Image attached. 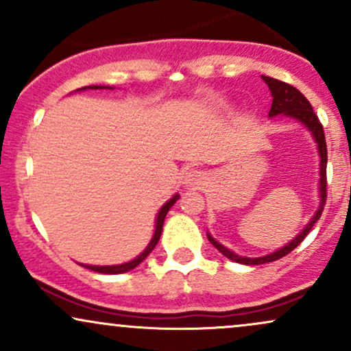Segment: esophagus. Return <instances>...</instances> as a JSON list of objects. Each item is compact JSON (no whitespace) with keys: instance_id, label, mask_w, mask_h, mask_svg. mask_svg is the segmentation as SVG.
<instances>
[{"instance_id":"34e87169","label":"esophagus","mask_w":351,"mask_h":351,"mask_svg":"<svg viewBox=\"0 0 351 351\" xmlns=\"http://www.w3.org/2000/svg\"><path fill=\"white\" fill-rule=\"evenodd\" d=\"M204 181H206V173L203 170H198V168H191L186 173V183L189 186H195V188H199L203 186Z\"/></svg>"}]
</instances>
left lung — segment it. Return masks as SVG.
Returning a JSON list of instances; mask_svg holds the SVG:
<instances>
[{"label": "left lung", "mask_w": 351, "mask_h": 351, "mask_svg": "<svg viewBox=\"0 0 351 351\" xmlns=\"http://www.w3.org/2000/svg\"><path fill=\"white\" fill-rule=\"evenodd\" d=\"M263 79H264V82L269 86V88H271L272 97H274L272 107H271V110H269V115L274 117V115L284 114V115L293 117V119L300 120L302 123L307 125V127L310 128V132H312L313 136H315V142L318 143V152H320V158H322L320 160V176H322L320 178V196H322V201H320V208H318L315 216L312 217V221L307 224V228H305L304 231H302L300 234L292 241V243L284 245V247L279 249L277 252L269 254V256L257 257V259L241 257V256H237V254L229 251V249L224 247L223 244H219L217 241H215L211 236L208 234L209 243L215 245V247L221 254H223V256H226L228 259L234 261V263L245 264V265H259V264H265V263H272V261L280 259V257L287 256L289 252H292L293 249H295L297 245H299L302 241L307 237L310 229L313 228V224L320 219L322 213H324L325 201H327V142H325L324 125L320 123V120H318L317 114L313 112V108H312V106H310L307 97L302 94L299 88H295L287 82H282V80L267 77V75H263Z\"/></svg>", "instance_id": "1"}]
</instances>
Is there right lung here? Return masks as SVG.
<instances>
[{
	"mask_svg": "<svg viewBox=\"0 0 351 351\" xmlns=\"http://www.w3.org/2000/svg\"><path fill=\"white\" fill-rule=\"evenodd\" d=\"M84 88H87V87H84ZM88 88H104V87H99V86H90ZM180 196L178 195H175L173 196V198L168 201L167 204H165V206L160 209V213H158V217H156V229H155V234H153V239L150 241V244L147 245V249H145V251L140 254L138 257H136V259H134V261H130V263H127V264H120V265H106V267H104V265H84V267H87V269H90V271H95V272H100V274H122V272H127V271H132V269H135L136 265H138L140 263H142V261L145 259V257L148 256V254H150L153 249H155V245L158 244V241H160V236H162V231H163V223H165V216H167V213H168V209H170L173 204L176 203V199H178Z\"/></svg>",
	"mask_w": 351,
	"mask_h": 351,
	"instance_id": "1",
	"label": "right lung"
}]
</instances>
